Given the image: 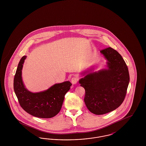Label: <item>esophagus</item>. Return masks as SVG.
Returning a JSON list of instances; mask_svg holds the SVG:
<instances>
[{
  "label": "esophagus",
  "mask_w": 146,
  "mask_h": 146,
  "mask_svg": "<svg viewBox=\"0 0 146 146\" xmlns=\"http://www.w3.org/2000/svg\"><path fill=\"white\" fill-rule=\"evenodd\" d=\"M78 82V78L76 76H73L71 79V82L73 84H76Z\"/></svg>",
  "instance_id": "esophagus-1"
}]
</instances>
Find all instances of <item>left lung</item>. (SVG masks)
<instances>
[{
	"instance_id": "obj_1",
	"label": "left lung",
	"mask_w": 146,
	"mask_h": 146,
	"mask_svg": "<svg viewBox=\"0 0 146 146\" xmlns=\"http://www.w3.org/2000/svg\"><path fill=\"white\" fill-rule=\"evenodd\" d=\"M107 60V68L88 73L79 83L85 90L84 102L91 113L102 115L123 102L130 81L128 68L118 51L111 48L100 51Z\"/></svg>"
}]
</instances>
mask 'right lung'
Instances as JSON below:
<instances>
[{"label":"right lung","mask_w":146,"mask_h":146,"mask_svg":"<svg viewBox=\"0 0 146 146\" xmlns=\"http://www.w3.org/2000/svg\"><path fill=\"white\" fill-rule=\"evenodd\" d=\"M26 56L21 58L14 79V89L21 107L38 118H50L61 109L66 94L72 84L69 81L55 84L46 90L33 93L25 88L22 79V70Z\"/></svg>","instance_id":"1"}]
</instances>
